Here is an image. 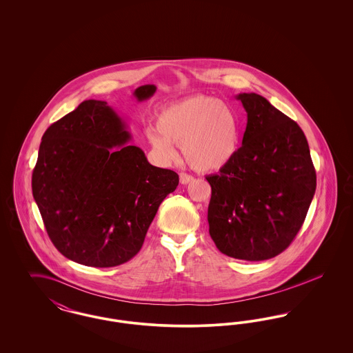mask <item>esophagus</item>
<instances>
[{
  "instance_id": "esophagus-1",
  "label": "esophagus",
  "mask_w": 353,
  "mask_h": 353,
  "mask_svg": "<svg viewBox=\"0 0 353 353\" xmlns=\"http://www.w3.org/2000/svg\"><path fill=\"white\" fill-rule=\"evenodd\" d=\"M192 181H194V177L186 173H180V183L183 185L190 184Z\"/></svg>"
}]
</instances>
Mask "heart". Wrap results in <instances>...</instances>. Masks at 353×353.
I'll list each match as a JSON object with an SVG mask.
<instances>
[{
  "instance_id": "heart-1",
  "label": "heart",
  "mask_w": 353,
  "mask_h": 353,
  "mask_svg": "<svg viewBox=\"0 0 353 353\" xmlns=\"http://www.w3.org/2000/svg\"><path fill=\"white\" fill-rule=\"evenodd\" d=\"M156 128L147 131L152 151L164 163L177 157L173 143L183 147L186 163L199 172L228 167L239 151L242 127L234 108L210 97H192L163 108Z\"/></svg>"
}]
</instances>
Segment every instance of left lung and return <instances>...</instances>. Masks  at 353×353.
Instances as JSON below:
<instances>
[{
  "label": "left lung",
  "instance_id": "left-lung-1",
  "mask_svg": "<svg viewBox=\"0 0 353 353\" xmlns=\"http://www.w3.org/2000/svg\"><path fill=\"white\" fill-rule=\"evenodd\" d=\"M248 124L234 160L206 177L212 186L209 233L235 259L266 261L302 228L316 173L301 127L255 92L235 97Z\"/></svg>",
  "mask_w": 353,
  "mask_h": 353
}]
</instances>
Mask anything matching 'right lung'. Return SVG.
Wrapping results in <instances>:
<instances>
[{
	"label": "right lung",
	"instance_id": "add662e5",
	"mask_svg": "<svg viewBox=\"0 0 353 353\" xmlns=\"http://www.w3.org/2000/svg\"><path fill=\"white\" fill-rule=\"evenodd\" d=\"M154 84L134 91L152 98ZM128 124L107 101H84L46 130L32 189L54 246L91 268H114L143 246L160 203L179 174L148 163Z\"/></svg>",
	"mask_w": 353,
	"mask_h": 353
}]
</instances>
